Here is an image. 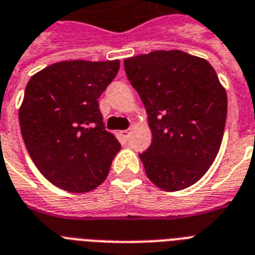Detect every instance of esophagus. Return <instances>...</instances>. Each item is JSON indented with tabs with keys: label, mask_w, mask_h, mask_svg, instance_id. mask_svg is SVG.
I'll return each instance as SVG.
<instances>
[{
	"label": "esophagus",
	"mask_w": 255,
	"mask_h": 255,
	"mask_svg": "<svg viewBox=\"0 0 255 255\" xmlns=\"http://www.w3.org/2000/svg\"><path fill=\"white\" fill-rule=\"evenodd\" d=\"M129 133H131V132H129L127 129V131H122V132H120V136H122V137H123L124 140H128V137H129Z\"/></svg>",
	"instance_id": "obj_1"
}]
</instances>
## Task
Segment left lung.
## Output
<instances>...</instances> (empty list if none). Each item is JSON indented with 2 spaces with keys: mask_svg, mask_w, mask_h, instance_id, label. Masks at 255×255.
<instances>
[{
  "mask_svg": "<svg viewBox=\"0 0 255 255\" xmlns=\"http://www.w3.org/2000/svg\"><path fill=\"white\" fill-rule=\"evenodd\" d=\"M140 95L152 143L140 153L148 178L167 192L185 189L208 172L221 147L228 96L204 58L156 50L124 59Z\"/></svg>",
  "mask_w": 255,
  "mask_h": 255,
  "instance_id": "left-lung-1",
  "label": "left lung"
}]
</instances>
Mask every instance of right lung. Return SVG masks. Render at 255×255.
<instances>
[{
    "mask_svg": "<svg viewBox=\"0 0 255 255\" xmlns=\"http://www.w3.org/2000/svg\"><path fill=\"white\" fill-rule=\"evenodd\" d=\"M115 61H62L27 82L18 118L30 157L58 188L86 193L106 180L120 144L104 129L98 99L119 71Z\"/></svg>",
    "mask_w": 255,
    "mask_h": 255,
    "instance_id": "add662e5",
    "label": "right lung"
}]
</instances>
